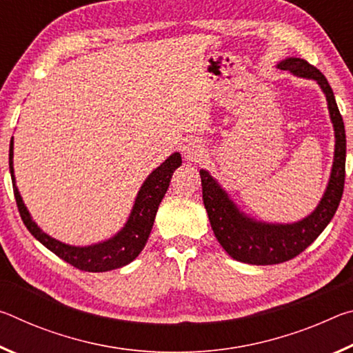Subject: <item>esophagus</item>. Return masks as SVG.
Wrapping results in <instances>:
<instances>
[{"label": "esophagus", "mask_w": 353, "mask_h": 353, "mask_svg": "<svg viewBox=\"0 0 353 353\" xmlns=\"http://www.w3.org/2000/svg\"><path fill=\"white\" fill-rule=\"evenodd\" d=\"M182 154L187 162H201L205 157V148L199 140H190L183 145Z\"/></svg>", "instance_id": "34e87169"}]
</instances>
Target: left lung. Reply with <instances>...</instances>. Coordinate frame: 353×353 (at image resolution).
Returning a JSON list of instances; mask_svg holds the SVG:
<instances>
[{
	"mask_svg": "<svg viewBox=\"0 0 353 353\" xmlns=\"http://www.w3.org/2000/svg\"><path fill=\"white\" fill-rule=\"evenodd\" d=\"M280 70L291 71L292 74L310 77L318 81L324 90L334 128V162L327 191L318 208L296 224H263L255 223L236 210L227 194L207 171L201 170L202 201L210 219L213 234L221 246L232 259L249 263V265H277L288 261L303 252L338 210L343 198L345 179V130L341 113L334 101V94L325 76L303 59L291 57L279 63Z\"/></svg>",
	"mask_w": 353,
	"mask_h": 353,
	"instance_id": "obj_1",
	"label": "left lung"
}]
</instances>
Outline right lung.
Returning <instances> with one entry per match:
<instances>
[{
  "label": "right lung",
  "mask_w": 353,
  "mask_h": 353,
  "mask_svg": "<svg viewBox=\"0 0 353 353\" xmlns=\"http://www.w3.org/2000/svg\"><path fill=\"white\" fill-rule=\"evenodd\" d=\"M12 155H14V140H10L9 148V168L12 183H14V196L17 201V207H19L20 216L23 219V223H25L26 229L31 232L34 238H37L45 248L50 249L51 252H54L57 256H61L62 260L77 268V270L88 272H104L117 270V268L128 265V263L139 256L143 248H145L149 234H151L155 214H157L160 202H162L166 190L170 187L172 172L182 165L181 154L176 152L170 155L157 170H154L151 174H149L145 183H143L141 190L139 191L134 210L130 213L126 227H124L117 236H113L109 241L94 244V246L74 248L43 234V232L37 227V224L31 219V216H29L26 207L21 201L19 190L15 187Z\"/></svg>",
  "instance_id": "add662e5"
}]
</instances>
